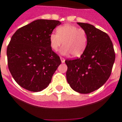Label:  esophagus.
<instances>
[{"label":"esophagus","instance_id":"obj_1","mask_svg":"<svg viewBox=\"0 0 122 122\" xmlns=\"http://www.w3.org/2000/svg\"><path fill=\"white\" fill-rule=\"evenodd\" d=\"M60 59H61V62H62V63H64V62H65V60H64V58L61 57V58H60Z\"/></svg>","mask_w":122,"mask_h":122}]
</instances>
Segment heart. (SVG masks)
Listing matches in <instances>:
<instances>
[{
	"instance_id": "b5f03b06",
	"label": "heart",
	"mask_w": 122,
	"mask_h": 122,
	"mask_svg": "<svg viewBox=\"0 0 122 122\" xmlns=\"http://www.w3.org/2000/svg\"><path fill=\"white\" fill-rule=\"evenodd\" d=\"M49 40L53 50L57 51L63 43L64 46L60 50L61 55L71 53L74 57H79L85 50L88 39L84 29L72 24H66L57 27L56 34H51Z\"/></svg>"
}]
</instances>
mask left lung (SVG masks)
<instances>
[{
    "label": "left lung",
    "instance_id": "8db88e82",
    "mask_svg": "<svg viewBox=\"0 0 122 122\" xmlns=\"http://www.w3.org/2000/svg\"><path fill=\"white\" fill-rule=\"evenodd\" d=\"M87 35V45L79 58L66 60V79L74 91L87 94L98 90L111 76L115 55L109 36L90 24L77 23Z\"/></svg>",
    "mask_w": 122,
    "mask_h": 122
}]
</instances>
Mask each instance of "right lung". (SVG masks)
<instances>
[{
    "label": "right lung",
    "mask_w": 122,
    "mask_h": 122,
    "mask_svg": "<svg viewBox=\"0 0 122 122\" xmlns=\"http://www.w3.org/2000/svg\"><path fill=\"white\" fill-rule=\"evenodd\" d=\"M61 24L56 20H35L11 37L7 50L8 69L23 88L38 92L49 85L61 63L51 48L49 37Z\"/></svg>",
    "instance_id": "1"
}]
</instances>
